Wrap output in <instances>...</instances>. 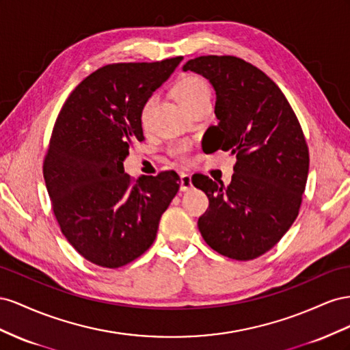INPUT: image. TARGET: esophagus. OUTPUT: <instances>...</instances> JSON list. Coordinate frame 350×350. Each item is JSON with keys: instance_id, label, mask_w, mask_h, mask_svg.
<instances>
[{"instance_id": "34e87169", "label": "esophagus", "mask_w": 350, "mask_h": 350, "mask_svg": "<svg viewBox=\"0 0 350 350\" xmlns=\"http://www.w3.org/2000/svg\"><path fill=\"white\" fill-rule=\"evenodd\" d=\"M189 189H192V177H191V174L182 173L180 174V191L186 192V191H189Z\"/></svg>"}]
</instances>
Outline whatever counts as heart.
Listing matches in <instances>:
<instances>
[{
	"mask_svg": "<svg viewBox=\"0 0 350 350\" xmlns=\"http://www.w3.org/2000/svg\"><path fill=\"white\" fill-rule=\"evenodd\" d=\"M174 94L177 101L180 103L182 105H186L193 99L202 96V95H209V88L206 85V82L204 81L202 77L199 76H185L180 82H178L174 88ZM152 104V98L149 99V101L145 104L144 107V113H142V118L145 120L146 114H148V109ZM173 154L178 158H186L189 154V145L182 144V145H177L173 148Z\"/></svg>",
	"mask_w": 350,
	"mask_h": 350,
	"instance_id": "heart-1",
	"label": "heart"
}]
</instances>
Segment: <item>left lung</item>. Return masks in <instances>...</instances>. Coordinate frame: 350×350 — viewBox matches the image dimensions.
<instances>
[{
    "mask_svg": "<svg viewBox=\"0 0 350 350\" xmlns=\"http://www.w3.org/2000/svg\"><path fill=\"white\" fill-rule=\"evenodd\" d=\"M215 89L217 126L206 152L236 155L232 183L192 177L209 206L199 217L204 241L215 252L249 261L269 251L291 228L305 191L309 151L301 123L284 94L264 72L233 55H201L183 66Z\"/></svg>",
    "mask_w": 350,
    "mask_h": 350,
    "instance_id": "8db88e82",
    "label": "left lung"
}]
</instances>
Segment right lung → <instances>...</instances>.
Segmentation results:
<instances>
[{
  "label": "right lung",
  "mask_w": 350,
  "mask_h": 350,
  "mask_svg": "<svg viewBox=\"0 0 350 350\" xmlns=\"http://www.w3.org/2000/svg\"><path fill=\"white\" fill-rule=\"evenodd\" d=\"M182 59L107 64L59 109L44 158L46 191L62 233L95 265L118 268L148 251L180 186L173 170L135 182L123 161L145 139L146 101Z\"/></svg>",
  "instance_id": "1"
}]
</instances>
